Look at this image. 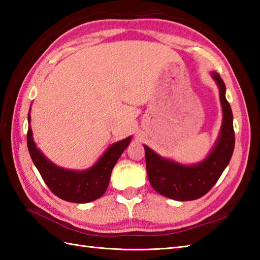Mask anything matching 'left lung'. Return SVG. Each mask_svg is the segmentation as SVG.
<instances>
[{"label": "left lung", "instance_id": "8db88e82", "mask_svg": "<svg viewBox=\"0 0 260 260\" xmlns=\"http://www.w3.org/2000/svg\"><path fill=\"white\" fill-rule=\"evenodd\" d=\"M219 87L222 106V125L214 147L200 163L184 165L159 156L144 145L148 181L159 194L178 201L203 197L217 183L230 162L235 148L234 116L225 99V85L219 74L211 73Z\"/></svg>", "mask_w": 260, "mask_h": 260}]
</instances>
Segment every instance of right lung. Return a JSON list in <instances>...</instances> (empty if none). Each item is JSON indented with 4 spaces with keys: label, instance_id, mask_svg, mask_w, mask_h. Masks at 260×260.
<instances>
[{
    "label": "right lung",
    "instance_id": "right-lung-1",
    "mask_svg": "<svg viewBox=\"0 0 260 260\" xmlns=\"http://www.w3.org/2000/svg\"><path fill=\"white\" fill-rule=\"evenodd\" d=\"M29 113V127L26 135L27 148L39 173L53 194L62 200L75 203H87L101 198L106 192L112 171L121 153L128 146L132 136L110 145L91 168L85 171L66 170L49 161L37 147L33 141Z\"/></svg>",
    "mask_w": 260,
    "mask_h": 260
}]
</instances>
